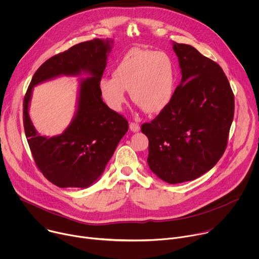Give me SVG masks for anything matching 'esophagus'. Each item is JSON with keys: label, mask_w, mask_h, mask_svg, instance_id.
Here are the masks:
<instances>
[{"label": "esophagus", "mask_w": 259, "mask_h": 259, "mask_svg": "<svg viewBox=\"0 0 259 259\" xmlns=\"http://www.w3.org/2000/svg\"><path fill=\"white\" fill-rule=\"evenodd\" d=\"M129 128H130V130H131L132 132H138V131L140 130V126H139L138 124L134 123V122H131V123L129 124Z\"/></svg>", "instance_id": "1"}]
</instances>
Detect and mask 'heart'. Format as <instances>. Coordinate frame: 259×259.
Instances as JSON below:
<instances>
[{
	"instance_id": "heart-1",
	"label": "heart",
	"mask_w": 259,
	"mask_h": 259,
	"mask_svg": "<svg viewBox=\"0 0 259 259\" xmlns=\"http://www.w3.org/2000/svg\"><path fill=\"white\" fill-rule=\"evenodd\" d=\"M112 77L99 82L100 95L109 108L120 112L126 102L125 91H129L131 100L139 108L156 114L173 97L176 66L166 52L134 48L116 64Z\"/></svg>"
}]
</instances>
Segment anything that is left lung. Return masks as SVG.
I'll use <instances>...</instances> for the list:
<instances>
[{"label": "left lung", "mask_w": 259, "mask_h": 259, "mask_svg": "<svg viewBox=\"0 0 259 259\" xmlns=\"http://www.w3.org/2000/svg\"><path fill=\"white\" fill-rule=\"evenodd\" d=\"M181 81L169 104L141 132L149 138L150 169L162 180H194L224 155L234 119L235 98L216 62L187 44L172 43Z\"/></svg>", "instance_id": "left-lung-1"}]
</instances>
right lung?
<instances>
[{
    "label": "right lung",
    "mask_w": 259,
    "mask_h": 259,
    "mask_svg": "<svg viewBox=\"0 0 259 259\" xmlns=\"http://www.w3.org/2000/svg\"><path fill=\"white\" fill-rule=\"evenodd\" d=\"M112 39H94L70 47L45 61L34 72L23 100V125L33 160L44 176L58 188H89L102 175L117 145L128 131V122L102 100V78ZM76 112L61 134L42 137L28 110L33 87L61 75L78 76Z\"/></svg>",
    "instance_id": "1"
}]
</instances>
